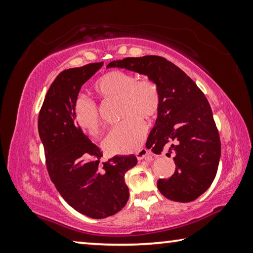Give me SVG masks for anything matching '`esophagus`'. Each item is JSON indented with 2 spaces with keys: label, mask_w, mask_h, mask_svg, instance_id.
Returning a JSON list of instances; mask_svg holds the SVG:
<instances>
[{
  "label": "esophagus",
  "mask_w": 253,
  "mask_h": 253,
  "mask_svg": "<svg viewBox=\"0 0 253 253\" xmlns=\"http://www.w3.org/2000/svg\"><path fill=\"white\" fill-rule=\"evenodd\" d=\"M136 157L138 161L146 160V158L151 157V153H149L146 148H142V149H139L138 152H136Z\"/></svg>",
  "instance_id": "esophagus-1"
}]
</instances>
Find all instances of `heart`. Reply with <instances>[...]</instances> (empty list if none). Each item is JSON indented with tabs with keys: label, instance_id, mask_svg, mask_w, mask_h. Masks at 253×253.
I'll list each match as a JSON object with an SVG mask.
<instances>
[{
	"label": "heart",
	"instance_id": "b5f03b06",
	"mask_svg": "<svg viewBox=\"0 0 253 253\" xmlns=\"http://www.w3.org/2000/svg\"><path fill=\"white\" fill-rule=\"evenodd\" d=\"M93 88L105 99L121 100V117L125 118L107 134L105 148L113 154L137 151L147 130L142 118L152 121L161 108L162 98L157 84L148 78L137 79L130 72L114 70L100 77ZM72 114L81 131L89 136L99 134L101 121L95 102L80 96L75 101Z\"/></svg>",
	"mask_w": 253,
	"mask_h": 253
}]
</instances>
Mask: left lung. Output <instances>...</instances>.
<instances>
[{"instance_id": "obj_1", "label": "left lung", "mask_w": 253, "mask_h": 253, "mask_svg": "<svg viewBox=\"0 0 253 253\" xmlns=\"http://www.w3.org/2000/svg\"><path fill=\"white\" fill-rule=\"evenodd\" d=\"M107 68H121L147 76L161 91V108L146 147L161 154L169 147L173 155L174 174L157 181L161 193L176 202H191L211 186L221 156L219 131L204 93L169 60L158 55L125 58Z\"/></svg>"}]
</instances>
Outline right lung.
<instances>
[{"label":"right lung","instance_id":"1","mask_svg":"<svg viewBox=\"0 0 253 253\" xmlns=\"http://www.w3.org/2000/svg\"><path fill=\"white\" fill-rule=\"evenodd\" d=\"M102 65L89 63L59 74L38 121L51 181L71 208L91 219L114 215L125 207L129 198L125 174L137 164L134 155H116L100 165V148L75 123L72 109L80 89Z\"/></svg>","mask_w":253,"mask_h":253}]
</instances>
